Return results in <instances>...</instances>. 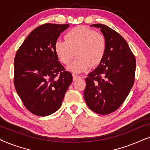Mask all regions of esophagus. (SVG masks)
I'll list each match as a JSON object with an SVG mask.
<instances>
[{
  "mask_svg": "<svg viewBox=\"0 0 150 150\" xmlns=\"http://www.w3.org/2000/svg\"><path fill=\"white\" fill-rule=\"evenodd\" d=\"M81 76L76 75V74H73V81H76L77 79H81Z\"/></svg>",
  "mask_w": 150,
  "mask_h": 150,
  "instance_id": "obj_1",
  "label": "esophagus"
}]
</instances>
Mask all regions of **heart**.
Segmentation results:
<instances>
[{
    "label": "heart",
    "mask_w": 150,
    "mask_h": 150,
    "mask_svg": "<svg viewBox=\"0 0 150 150\" xmlns=\"http://www.w3.org/2000/svg\"><path fill=\"white\" fill-rule=\"evenodd\" d=\"M65 41L58 40L54 44L55 52L63 64L69 65V70L80 73L89 66L96 67L101 63L106 50V40L103 35L84 26L69 30L65 35Z\"/></svg>",
    "instance_id": "b5f03b06"
}]
</instances>
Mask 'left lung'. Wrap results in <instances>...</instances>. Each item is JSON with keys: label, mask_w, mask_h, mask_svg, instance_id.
Segmentation results:
<instances>
[{"label": "left lung", "mask_w": 150, "mask_h": 150, "mask_svg": "<svg viewBox=\"0 0 150 150\" xmlns=\"http://www.w3.org/2000/svg\"><path fill=\"white\" fill-rule=\"evenodd\" d=\"M100 28L106 40V50L97 68L86 78L84 97L96 113L107 115L118 109L134 82L136 59L128 43L117 32L102 24Z\"/></svg>", "instance_id": "left-lung-1"}]
</instances>
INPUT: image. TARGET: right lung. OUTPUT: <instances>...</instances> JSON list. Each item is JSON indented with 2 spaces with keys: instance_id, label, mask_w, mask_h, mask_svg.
<instances>
[{
  "instance_id": "1",
  "label": "right lung",
  "mask_w": 150,
  "mask_h": 150,
  "mask_svg": "<svg viewBox=\"0 0 150 150\" xmlns=\"http://www.w3.org/2000/svg\"><path fill=\"white\" fill-rule=\"evenodd\" d=\"M69 24L46 23L33 30L14 59L13 83L24 106L47 116L61 107L72 75L59 63L54 44Z\"/></svg>"
}]
</instances>
